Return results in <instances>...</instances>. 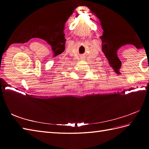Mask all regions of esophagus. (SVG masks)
Segmentation results:
<instances>
[{"instance_id":"1","label":"esophagus","mask_w":149,"mask_h":149,"mask_svg":"<svg viewBox=\"0 0 149 149\" xmlns=\"http://www.w3.org/2000/svg\"><path fill=\"white\" fill-rule=\"evenodd\" d=\"M81 60H84V59H84V58H81Z\"/></svg>"}]
</instances>
